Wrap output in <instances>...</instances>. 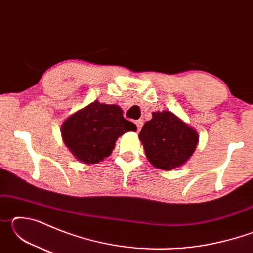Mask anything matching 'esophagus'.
<instances>
[{
    "label": "esophagus",
    "mask_w": 253,
    "mask_h": 253,
    "mask_svg": "<svg viewBox=\"0 0 253 253\" xmlns=\"http://www.w3.org/2000/svg\"><path fill=\"white\" fill-rule=\"evenodd\" d=\"M136 126H137V130H140L142 129V127H143V124H144V121L143 119H138V121H136Z\"/></svg>",
    "instance_id": "1"
}]
</instances>
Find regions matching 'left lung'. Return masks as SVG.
<instances>
[{
    "label": "left lung",
    "mask_w": 253,
    "mask_h": 253,
    "mask_svg": "<svg viewBox=\"0 0 253 253\" xmlns=\"http://www.w3.org/2000/svg\"><path fill=\"white\" fill-rule=\"evenodd\" d=\"M138 137L148 162L162 170L183 166L199 144L198 131L169 110L153 111Z\"/></svg>",
    "instance_id": "1"
}]
</instances>
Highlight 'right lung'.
<instances>
[{
  "instance_id": "add662e5",
  "label": "right lung",
  "mask_w": 253,
  "mask_h": 253,
  "mask_svg": "<svg viewBox=\"0 0 253 253\" xmlns=\"http://www.w3.org/2000/svg\"><path fill=\"white\" fill-rule=\"evenodd\" d=\"M60 130L63 143L76 160L89 165L108 157L118 137L136 131V126L124 118L118 105L95 100L70 115Z\"/></svg>"
}]
</instances>
